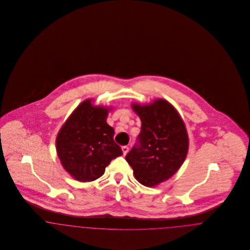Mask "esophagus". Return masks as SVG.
Wrapping results in <instances>:
<instances>
[{
  "mask_svg": "<svg viewBox=\"0 0 250 250\" xmlns=\"http://www.w3.org/2000/svg\"><path fill=\"white\" fill-rule=\"evenodd\" d=\"M122 151H123L124 155H126V154L128 153V151H129V148H128V146H123V147H122Z\"/></svg>",
  "mask_w": 250,
  "mask_h": 250,
  "instance_id": "esophagus-1",
  "label": "esophagus"
}]
</instances>
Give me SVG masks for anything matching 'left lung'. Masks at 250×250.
I'll use <instances>...</instances> for the list:
<instances>
[{
    "label": "left lung",
    "mask_w": 250,
    "mask_h": 250,
    "mask_svg": "<svg viewBox=\"0 0 250 250\" xmlns=\"http://www.w3.org/2000/svg\"><path fill=\"white\" fill-rule=\"evenodd\" d=\"M142 121L137 143L125 155L135 178L146 187L170 178L184 163L188 136L177 110L164 99L151 105H133Z\"/></svg>",
    "instance_id": "8db88e82"
}]
</instances>
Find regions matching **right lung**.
<instances>
[{"label":"right lung","mask_w":250,"mask_h":250,"mask_svg":"<svg viewBox=\"0 0 250 250\" xmlns=\"http://www.w3.org/2000/svg\"><path fill=\"white\" fill-rule=\"evenodd\" d=\"M108 109L94 107L85 100L77 107L56 139L61 163L72 176L81 182L101 177L110 161L123 155L114 142V129L107 124Z\"/></svg>","instance_id":"right-lung-1"}]
</instances>
